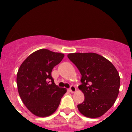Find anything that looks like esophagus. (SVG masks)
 Returning a JSON list of instances; mask_svg holds the SVG:
<instances>
[{
  "label": "esophagus",
  "mask_w": 132,
  "mask_h": 132,
  "mask_svg": "<svg viewBox=\"0 0 132 132\" xmlns=\"http://www.w3.org/2000/svg\"><path fill=\"white\" fill-rule=\"evenodd\" d=\"M69 90L71 93H75V92L76 91V87H75V86H73V85H71V86L70 87Z\"/></svg>",
  "instance_id": "esophagus-1"
}]
</instances>
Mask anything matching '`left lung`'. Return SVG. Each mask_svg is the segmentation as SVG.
Segmentation results:
<instances>
[{
  "instance_id": "obj_1",
  "label": "left lung",
  "mask_w": 132,
  "mask_h": 132,
  "mask_svg": "<svg viewBox=\"0 0 132 132\" xmlns=\"http://www.w3.org/2000/svg\"><path fill=\"white\" fill-rule=\"evenodd\" d=\"M67 57L81 74L79 88L84 93L85 100L77 105L79 112L92 118L102 116L118 95V72L110 61L97 53H70Z\"/></svg>"
}]
</instances>
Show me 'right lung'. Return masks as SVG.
<instances>
[{
	"label": "right lung",
	"mask_w": 132,
	"mask_h": 132,
	"mask_svg": "<svg viewBox=\"0 0 132 132\" xmlns=\"http://www.w3.org/2000/svg\"><path fill=\"white\" fill-rule=\"evenodd\" d=\"M64 57L63 53L39 50L31 53L20 65L16 77L18 93L24 105L36 116L53 114L67 92L54 82L53 67Z\"/></svg>",
	"instance_id": "1"
}]
</instances>
